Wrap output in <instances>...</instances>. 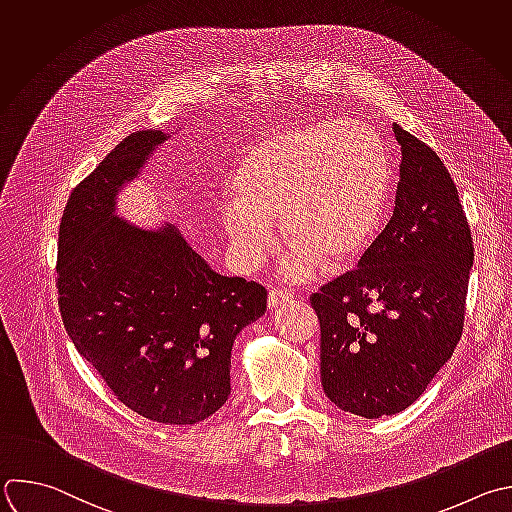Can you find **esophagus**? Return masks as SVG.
I'll return each mask as SVG.
<instances>
[{"instance_id":"esophagus-1","label":"esophagus","mask_w":512,"mask_h":512,"mask_svg":"<svg viewBox=\"0 0 512 512\" xmlns=\"http://www.w3.org/2000/svg\"><path fill=\"white\" fill-rule=\"evenodd\" d=\"M291 293L289 291H281V289H271L269 291V295H267V307L269 309H275V307H279V305H283V303H287V301H291Z\"/></svg>"}]
</instances>
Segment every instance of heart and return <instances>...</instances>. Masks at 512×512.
Segmentation results:
<instances>
[{"instance_id":"obj_1","label":"heart","mask_w":512,"mask_h":512,"mask_svg":"<svg viewBox=\"0 0 512 512\" xmlns=\"http://www.w3.org/2000/svg\"><path fill=\"white\" fill-rule=\"evenodd\" d=\"M392 195V162L380 134L364 122L277 126L247 144L231 173L223 207L235 259L255 269L281 221L293 249L281 273L305 281L323 263L356 265L376 243Z\"/></svg>"}]
</instances>
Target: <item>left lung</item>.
I'll use <instances>...</instances> for the list:
<instances>
[{"mask_svg":"<svg viewBox=\"0 0 512 512\" xmlns=\"http://www.w3.org/2000/svg\"><path fill=\"white\" fill-rule=\"evenodd\" d=\"M402 150L396 207L346 273L311 295L321 386L344 412L392 416L414 404L462 335L472 235L438 154L394 124Z\"/></svg>","mask_w":512,"mask_h":512,"instance_id":"8db88e82","label":"left lung"}]
</instances>
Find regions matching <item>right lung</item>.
<instances>
[{"label": "right lung", "instance_id": "right-lung-1", "mask_svg": "<svg viewBox=\"0 0 512 512\" xmlns=\"http://www.w3.org/2000/svg\"><path fill=\"white\" fill-rule=\"evenodd\" d=\"M162 130L126 136L70 195L58 237V303L72 344L136 414L197 424L231 394V352L267 291L225 277L170 223L116 215Z\"/></svg>", "mask_w": 512, "mask_h": 512}]
</instances>
